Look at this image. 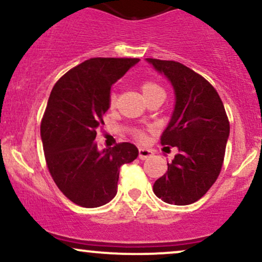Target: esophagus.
I'll return each instance as SVG.
<instances>
[{"instance_id": "1", "label": "esophagus", "mask_w": 262, "mask_h": 262, "mask_svg": "<svg viewBox=\"0 0 262 262\" xmlns=\"http://www.w3.org/2000/svg\"><path fill=\"white\" fill-rule=\"evenodd\" d=\"M152 154H154V152H152L150 149H144V148L139 149V159H141V160H145V159L150 158Z\"/></svg>"}]
</instances>
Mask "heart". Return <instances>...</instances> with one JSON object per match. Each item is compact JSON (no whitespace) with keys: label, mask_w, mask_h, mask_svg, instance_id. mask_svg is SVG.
<instances>
[{"label":"heart","mask_w":262,"mask_h":262,"mask_svg":"<svg viewBox=\"0 0 262 262\" xmlns=\"http://www.w3.org/2000/svg\"><path fill=\"white\" fill-rule=\"evenodd\" d=\"M140 92H141V95H143V97L145 98V101H148L149 98L152 97V96L164 92V90H162L161 86L158 85L155 81L145 80L140 83ZM116 102H117L116 95H113L112 93V95L110 96V101H108V104H110L111 110H113V108L116 107ZM134 137H135V139L139 140V141L145 140V132H144L143 129H135Z\"/></svg>","instance_id":"obj_1"}]
</instances>
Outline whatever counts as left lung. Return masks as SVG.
Segmentation results:
<instances>
[{
  "label": "left lung",
  "mask_w": 262,
  "mask_h": 262,
  "mask_svg": "<svg viewBox=\"0 0 262 262\" xmlns=\"http://www.w3.org/2000/svg\"><path fill=\"white\" fill-rule=\"evenodd\" d=\"M171 81L176 95L172 118L161 135L165 149L179 152L152 191L164 202L186 206L202 198L224 162L229 119L217 90L192 69L172 60L146 59Z\"/></svg>",
  "instance_id": "left-lung-1"
}]
</instances>
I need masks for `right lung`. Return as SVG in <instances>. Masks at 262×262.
<instances>
[{"mask_svg":"<svg viewBox=\"0 0 262 262\" xmlns=\"http://www.w3.org/2000/svg\"><path fill=\"white\" fill-rule=\"evenodd\" d=\"M137 58H92L69 70L50 92L40 123L48 170L71 202L96 208L117 193L119 167L135 160L134 144L98 151L95 138L110 108L111 86Z\"/></svg>","mask_w":262,"mask_h":262,"instance_id":"obj_1","label":"right lung"}]
</instances>
